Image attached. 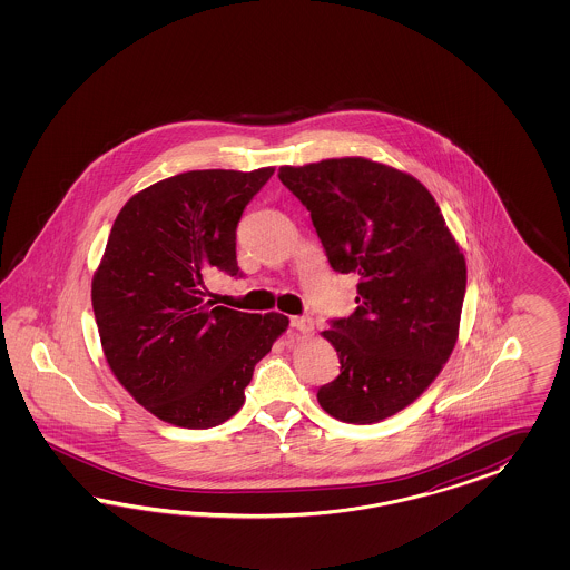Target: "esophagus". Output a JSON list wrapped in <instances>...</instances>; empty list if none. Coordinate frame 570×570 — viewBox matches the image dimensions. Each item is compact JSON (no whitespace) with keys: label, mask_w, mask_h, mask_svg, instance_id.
<instances>
[{"label":"esophagus","mask_w":570,"mask_h":570,"mask_svg":"<svg viewBox=\"0 0 570 570\" xmlns=\"http://www.w3.org/2000/svg\"><path fill=\"white\" fill-rule=\"evenodd\" d=\"M291 326L294 330H298L301 334H311L313 332V322H311V317H291Z\"/></svg>","instance_id":"esophagus-1"}]
</instances>
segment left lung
Wrapping results in <instances>:
<instances>
[{"label": "left lung", "mask_w": 570, "mask_h": 570, "mask_svg": "<svg viewBox=\"0 0 570 570\" xmlns=\"http://www.w3.org/2000/svg\"><path fill=\"white\" fill-rule=\"evenodd\" d=\"M277 177L309 210L332 269L360 276L357 309L322 332L341 374L317 401L348 424L391 417L431 386L455 346L466 259L410 173L346 156L286 165Z\"/></svg>", "instance_id": "1"}]
</instances>
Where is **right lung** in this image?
I'll return each mask as SVG.
<instances>
[{"mask_svg":"<svg viewBox=\"0 0 570 570\" xmlns=\"http://www.w3.org/2000/svg\"><path fill=\"white\" fill-rule=\"evenodd\" d=\"M274 175L188 171L131 196L91 279L104 357L127 393L181 429L236 414L255 365L288 328L282 313H244L207 301L210 272L240 276L236 227Z\"/></svg>","mask_w":570,"mask_h":570,"instance_id":"right-lung-1","label":"right lung"}]
</instances>
